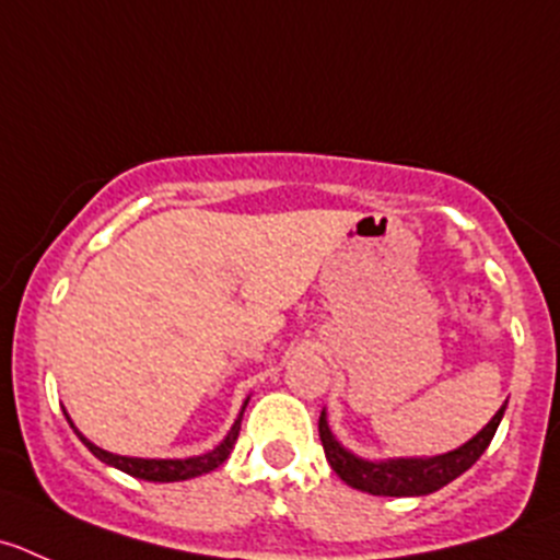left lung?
I'll return each mask as SVG.
<instances>
[{"instance_id": "8db88e82", "label": "left lung", "mask_w": 560, "mask_h": 560, "mask_svg": "<svg viewBox=\"0 0 560 560\" xmlns=\"http://www.w3.org/2000/svg\"><path fill=\"white\" fill-rule=\"evenodd\" d=\"M509 401V399H506ZM506 401L501 410L490 418V424L481 432H476L468 443L457 446L454 452L435 454V457H388V459H366L358 457L347 446L336 441V435L328 427V412H319V441H323L325 459L336 470L345 485L352 490L369 492V495L385 498H418L438 492L463 476L465 470L474 468L476 459L487 452L490 441L495 438L498 424H501Z\"/></svg>"}]
</instances>
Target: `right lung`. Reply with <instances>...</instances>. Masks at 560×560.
<instances>
[{"label": "right lung", "instance_id": "right-lung-1", "mask_svg": "<svg viewBox=\"0 0 560 560\" xmlns=\"http://www.w3.org/2000/svg\"><path fill=\"white\" fill-rule=\"evenodd\" d=\"M248 399H252V396H246V401H243L241 412H237V418H235V424L230 427V432H226V438L219 443V446L210 448V452H205V454H199V457H186V459H144V457H122V454H112V452H106V448L95 446L90 438L81 435V432L75 430L73 421H70L68 412H65V416H68V424L73 427V432L79 435V441L84 443V446L90 448V452L95 454L101 463L112 465V468L122 470V474L133 476V479H142V481H186V479H197V476H202V474H210V470H215L226 457H230L232 446H235L237 435H241L243 410H246Z\"/></svg>", "mask_w": 560, "mask_h": 560}]
</instances>
